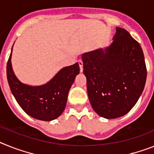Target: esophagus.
Returning <instances> with one entry per match:
<instances>
[{"mask_svg":"<svg viewBox=\"0 0 154 154\" xmlns=\"http://www.w3.org/2000/svg\"><path fill=\"white\" fill-rule=\"evenodd\" d=\"M78 64H79V66H80V70L81 72H83V62L82 60H78Z\"/></svg>","mask_w":154,"mask_h":154,"instance_id":"esophagus-1","label":"esophagus"}]
</instances>
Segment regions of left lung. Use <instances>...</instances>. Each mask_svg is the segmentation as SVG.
Segmentation results:
<instances>
[{
    "mask_svg": "<svg viewBox=\"0 0 154 154\" xmlns=\"http://www.w3.org/2000/svg\"><path fill=\"white\" fill-rule=\"evenodd\" d=\"M82 60L94 111L108 119L127 114L140 98L146 80L140 43L125 29L116 27L108 47L85 53Z\"/></svg>",
    "mask_w": 154,
    "mask_h": 154,
    "instance_id": "8db88e82",
    "label": "left lung"
}]
</instances>
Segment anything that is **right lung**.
<instances>
[{
  "instance_id": "add662e5",
  "label": "right lung",
  "mask_w": 154,
  "mask_h": 154,
  "mask_svg": "<svg viewBox=\"0 0 154 154\" xmlns=\"http://www.w3.org/2000/svg\"><path fill=\"white\" fill-rule=\"evenodd\" d=\"M11 53L7 63V77L18 105L26 114L36 119L52 121L57 119L65 109L69 89L80 73L78 63L61 69L45 85L30 86L16 77L11 62Z\"/></svg>"
}]
</instances>
